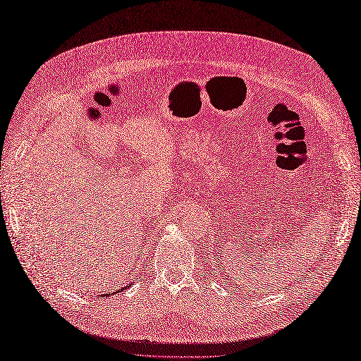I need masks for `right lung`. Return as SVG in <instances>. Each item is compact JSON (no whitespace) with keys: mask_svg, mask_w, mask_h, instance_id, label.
Masks as SVG:
<instances>
[{"mask_svg":"<svg viewBox=\"0 0 361 361\" xmlns=\"http://www.w3.org/2000/svg\"><path fill=\"white\" fill-rule=\"evenodd\" d=\"M129 285H133V283H129ZM123 289H126V288H123ZM123 289H118V290H116V292H110V293H105L104 297H106V295H114V293H117V292H120V290H123Z\"/></svg>","mask_w":361,"mask_h":361,"instance_id":"1","label":"right lung"}]
</instances>
